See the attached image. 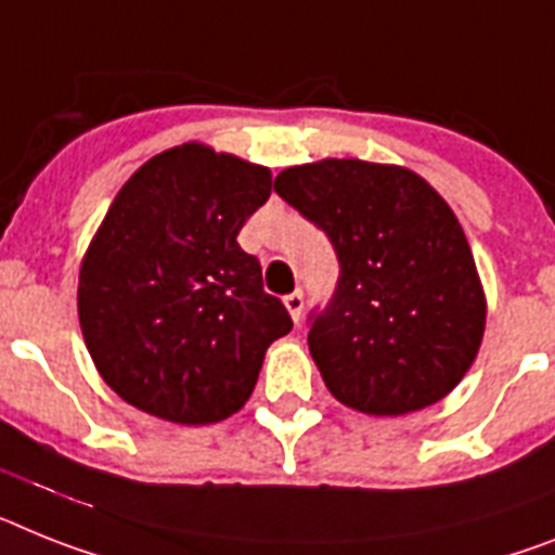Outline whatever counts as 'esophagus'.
<instances>
[{
    "mask_svg": "<svg viewBox=\"0 0 555 555\" xmlns=\"http://www.w3.org/2000/svg\"><path fill=\"white\" fill-rule=\"evenodd\" d=\"M285 307H287V313H291V319L299 324L301 313H305V296H301L299 291L291 293V296H285Z\"/></svg>",
    "mask_w": 555,
    "mask_h": 555,
    "instance_id": "1",
    "label": "esophagus"
}]
</instances>
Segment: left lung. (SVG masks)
<instances>
[{"label": "left lung", "instance_id": "1", "mask_svg": "<svg viewBox=\"0 0 555 555\" xmlns=\"http://www.w3.org/2000/svg\"><path fill=\"white\" fill-rule=\"evenodd\" d=\"M273 189L341 264L307 333L333 398L378 417L446 398L486 333V293L449 203L403 166L352 157L291 166Z\"/></svg>", "mask_w": 555, "mask_h": 555}]
</instances>
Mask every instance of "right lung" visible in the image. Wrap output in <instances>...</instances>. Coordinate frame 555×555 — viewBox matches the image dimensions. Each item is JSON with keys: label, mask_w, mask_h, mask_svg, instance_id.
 <instances>
[{"label": "right lung", "mask_w": 555, "mask_h": 555, "mask_svg": "<svg viewBox=\"0 0 555 555\" xmlns=\"http://www.w3.org/2000/svg\"><path fill=\"white\" fill-rule=\"evenodd\" d=\"M270 185L264 166L183 143L112 199L78 273V321L101 378L134 409L183 426L225 421L291 333L236 242Z\"/></svg>", "instance_id": "right-lung-1"}]
</instances>
